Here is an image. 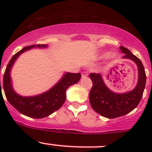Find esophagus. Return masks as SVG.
Returning <instances> with one entry per match:
<instances>
[{
    "mask_svg": "<svg viewBox=\"0 0 152 152\" xmlns=\"http://www.w3.org/2000/svg\"><path fill=\"white\" fill-rule=\"evenodd\" d=\"M87 73H86V72H83V73H82V78H85V77H87Z\"/></svg>",
    "mask_w": 152,
    "mask_h": 152,
    "instance_id": "1",
    "label": "esophagus"
}]
</instances>
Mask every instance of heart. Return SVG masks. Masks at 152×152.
I'll list each match as a JSON object with an SVG mask.
<instances>
[{
  "label": "heart",
  "mask_w": 152,
  "mask_h": 152,
  "mask_svg": "<svg viewBox=\"0 0 152 152\" xmlns=\"http://www.w3.org/2000/svg\"><path fill=\"white\" fill-rule=\"evenodd\" d=\"M118 56V54L115 53V52H104V53H102L99 56V59H104V58L108 57L109 59L113 60V59H116V57Z\"/></svg>",
  "instance_id": "heart-1"
}]
</instances>
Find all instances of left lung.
Masks as SVG:
<instances>
[{
    "mask_svg": "<svg viewBox=\"0 0 152 152\" xmlns=\"http://www.w3.org/2000/svg\"><path fill=\"white\" fill-rule=\"evenodd\" d=\"M123 59H130L135 63L138 71V79L134 88L125 93H115L105 84L100 73H90L93 87L89 94L92 108L97 113L107 118H115L128 114L140 103L145 89L146 76L141 61L129 49L121 46Z\"/></svg>",
    "mask_w": 152,
    "mask_h": 152,
    "instance_id": "left-lung-1",
    "label": "left lung"
}]
</instances>
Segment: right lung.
I'll return each instance as SVG.
<instances>
[{
	"mask_svg": "<svg viewBox=\"0 0 152 152\" xmlns=\"http://www.w3.org/2000/svg\"><path fill=\"white\" fill-rule=\"evenodd\" d=\"M48 47V45H34L23 48L12 56L4 73L3 85L8 102L21 114L33 118H43L59 110L66 99L67 88L78 83L81 78L80 73L65 72L51 88L44 93L32 96H23L18 94L14 90L11 77V70L15 62L27 50L32 48H47Z\"/></svg>",
	"mask_w": 152,
	"mask_h": 152,
	"instance_id": "add662e5",
	"label": "right lung"
}]
</instances>
